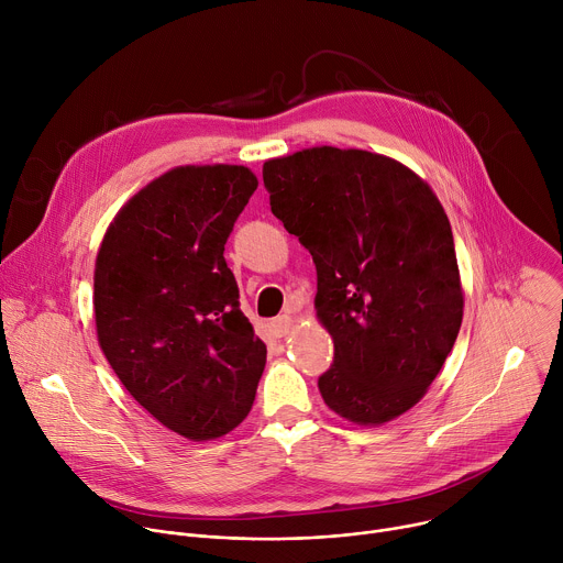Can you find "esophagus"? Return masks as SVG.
<instances>
[{
    "mask_svg": "<svg viewBox=\"0 0 563 563\" xmlns=\"http://www.w3.org/2000/svg\"><path fill=\"white\" fill-rule=\"evenodd\" d=\"M272 330H274V334H276L278 339L287 336V334L294 330V318L287 316V313L274 318V320H272Z\"/></svg>",
    "mask_w": 563,
    "mask_h": 563,
    "instance_id": "1",
    "label": "esophagus"
}]
</instances>
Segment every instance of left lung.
I'll return each mask as SVG.
<instances>
[{"mask_svg":"<svg viewBox=\"0 0 563 563\" xmlns=\"http://www.w3.org/2000/svg\"><path fill=\"white\" fill-rule=\"evenodd\" d=\"M272 213L311 254L316 316L334 341L318 378L332 412L383 426L426 396L463 320L450 220L398 159L311 146L263 165Z\"/></svg>","mask_w":563,"mask_h":563,"instance_id":"obj_1","label":"left lung"}]
</instances>
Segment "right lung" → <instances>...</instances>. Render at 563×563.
<instances>
[{
	"instance_id": "1",
	"label": "right lung",
	"mask_w": 563,
	"mask_h": 563,
	"mask_svg": "<svg viewBox=\"0 0 563 563\" xmlns=\"http://www.w3.org/2000/svg\"><path fill=\"white\" fill-rule=\"evenodd\" d=\"M256 187L240 165L176 167L124 202L98 250V343L137 404L189 441L243 423L265 369L224 261Z\"/></svg>"
}]
</instances>
